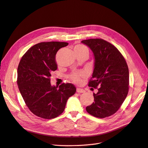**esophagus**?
Returning a JSON list of instances; mask_svg holds the SVG:
<instances>
[{"instance_id":"esophagus-1","label":"esophagus","mask_w":148,"mask_h":148,"mask_svg":"<svg viewBox=\"0 0 148 148\" xmlns=\"http://www.w3.org/2000/svg\"><path fill=\"white\" fill-rule=\"evenodd\" d=\"M76 91H77V92H78V93H83V92H85V91L84 89L79 88H77Z\"/></svg>"}]
</instances>
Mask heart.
Segmentation results:
<instances>
[{"label": "heart", "mask_w": 148, "mask_h": 148, "mask_svg": "<svg viewBox=\"0 0 148 148\" xmlns=\"http://www.w3.org/2000/svg\"><path fill=\"white\" fill-rule=\"evenodd\" d=\"M74 52H77L79 53H84L89 55L88 48L83 45H78L74 48ZM85 77V74L82 71L74 72L69 75V79L75 83H80L82 81V79Z\"/></svg>", "instance_id": "b5f03b06"}]
</instances>
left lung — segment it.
I'll return each instance as SVG.
<instances>
[{
  "label": "left lung",
  "instance_id": "1",
  "mask_svg": "<svg viewBox=\"0 0 148 148\" xmlns=\"http://www.w3.org/2000/svg\"><path fill=\"white\" fill-rule=\"evenodd\" d=\"M82 43L91 49L94 68L88 86L98 88L93 94L94 102L86 111L97 118H105L116 112L129 90V69L123 56L113 45L101 38H91Z\"/></svg>",
  "mask_w": 148,
  "mask_h": 148
}]
</instances>
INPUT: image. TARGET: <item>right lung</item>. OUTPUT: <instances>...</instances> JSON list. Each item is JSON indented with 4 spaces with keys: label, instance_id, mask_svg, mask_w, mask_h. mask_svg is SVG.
<instances>
[{
    "label": "right lung",
    "instance_id": "right-lung-1",
    "mask_svg": "<svg viewBox=\"0 0 148 148\" xmlns=\"http://www.w3.org/2000/svg\"><path fill=\"white\" fill-rule=\"evenodd\" d=\"M67 42L36 44L23 56L17 68V85L23 100L37 116L51 119L65 110L66 101L76 88L72 83L51 86V74L57 69L56 55Z\"/></svg>",
    "mask_w": 148,
    "mask_h": 148
}]
</instances>
